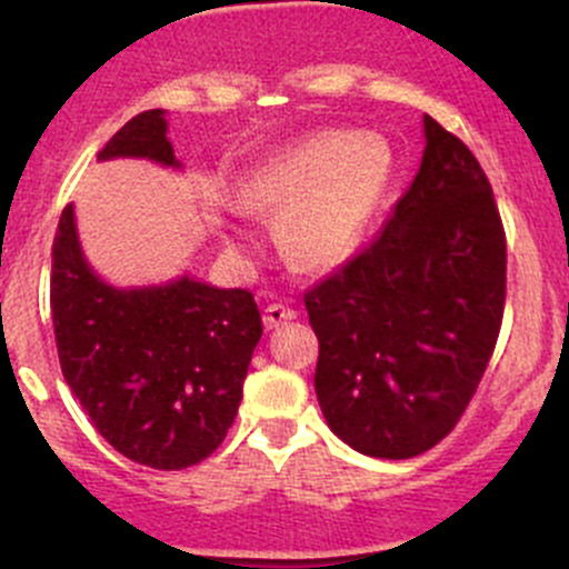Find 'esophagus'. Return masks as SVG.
Masks as SVG:
<instances>
[{
    "label": "esophagus",
    "mask_w": 569,
    "mask_h": 569,
    "mask_svg": "<svg viewBox=\"0 0 569 569\" xmlns=\"http://www.w3.org/2000/svg\"><path fill=\"white\" fill-rule=\"evenodd\" d=\"M295 317V308L283 306V302H272V306L263 308V327H267V330H274V327L286 325V321H291Z\"/></svg>",
    "instance_id": "34e87169"
}]
</instances>
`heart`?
<instances>
[{
	"mask_svg": "<svg viewBox=\"0 0 569 569\" xmlns=\"http://www.w3.org/2000/svg\"><path fill=\"white\" fill-rule=\"evenodd\" d=\"M393 178L391 148L358 131H319L250 168L237 200L274 217V239L306 272L343 267L369 233ZM237 242V228H226Z\"/></svg>",
	"mask_w": 569,
	"mask_h": 569,
	"instance_id": "1",
	"label": "heart"
}]
</instances>
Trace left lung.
I'll list each match as a JSON object with an SVG mask.
<instances>
[{"label": "left lung", "instance_id": "obj_1", "mask_svg": "<svg viewBox=\"0 0 569 569\" xmlns=\"http://www.w3.org/2000/svg\"><path fill=\"white\" fill-rule=\"evenodd\" d=\"M421 168L380 237L306 295L325 421L380 460L457 427L496 349L507 239L473 153L423 114Z\"/></svg>", "mask_w": 569, "mask_h": 569}]
</instances>
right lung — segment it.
<instances>
[{"mask_svg":"<svg viewBox=\"0 0 569 569\" xmlns=\"http://www.w3.org/2000/svg\"><path fill=\"white\" fill-rule=\"evenodd\" d=\"M181 168L164 109L131 118L99 151ZM51 319L68 388L114 451L157 470L198 465L226 440L261 338L244 289L189 274L159 286H112L96 274L62 209L51 248Z\"/></svg>","mask_w":569,"mask_h":569,"instance_id":"1","label":"right lung"}]
</instances>
